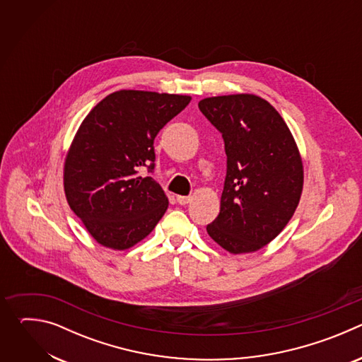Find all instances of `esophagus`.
<instances>
[{"mask_svg":"<svg viewBox=\"0 0 362 362\" xmlns=\"http://www.w3.org/2000/svg\"><path fill=\"white\" fill-rule=\"evenodd\" d=\"M176 200H177L179 204H187L192 199H190V196H177Z\"/></svg>","mask_w":362,"mask_h":362,"instance_id":"34e87169","label":"esophagus"}]
</instances>
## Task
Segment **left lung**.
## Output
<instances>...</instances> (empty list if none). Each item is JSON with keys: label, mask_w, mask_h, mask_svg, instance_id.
<instances>
[{"label": "left lung", "mask_w": 362, "mask_h": 362, "mask_svg": "<svg viewBox=\"0 0 362 362\" xmlns=\"http://www.w3.org/2000/svg\"><path fill=\"white\" fill-rule=\"evenodd\" d=\"M199 109L222 133L228 158L221 212L206 230L230 253L255 252L282 232L299 203V150L281 115L261 97H208Z\"/></svg>", "instance_id": "left-lung-1"}]
</instances>
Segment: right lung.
I'll list each match as a JSON object with an SVG mask.
<instances>
[{
    "label": "right lung",
    "instance_id": "right-lung-1",
    "mask_svg": "<svg viewBox=\"0 0 362 362\" xmlns=\"http://www.w3.org/2000/svg\"><path fill=\"white\" fill-rule=\"evenodd\" d=\"M190 103L189 95L120 90L83 120L64 165L71 211L103 246L123 250L144 239L169 200L153 177L154 137Z\"/></svg>",
    "mask_w": 362,
    "mask_h": 362
}]
</instances>
